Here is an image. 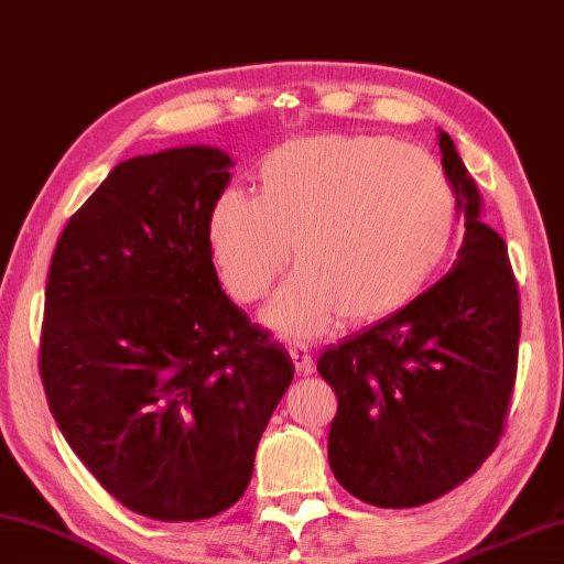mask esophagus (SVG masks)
I'll return each instance as SVG.
<instances>
[{
  "instance_id": "34e87169",
  "label": "esophagus",
  "mask_w": 564,
  "mask_h": 564,
  "mask_svg": "<svg viewBox=\"0 0 564 564\" xmlns=\"http://www.w3.org/2000/svg\"><path fill=\"white\" fill-rule=\"evenodd\" d=\"M291 359H293V364H295V371L301 373V377H311V373L315 371L313 357L307 355L305 347H291Z\"/></svg>"
}]
</instances>
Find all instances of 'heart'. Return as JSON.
I'll use <instances>...</instances> for the list:
<instances>
[{
    "instance_id": "b5f03b06",
    "label": "heart",
    "mask_w": 564,
    "mask_h": 564,
    "mask_svg": "<svg viewBox=\"0 0 564 564\" xmlns=\"http://www.w3.org/2000/svg\"><path fill=\"white\" fill-rule=\"evenodd\" d=\"M455 227L443 171L386 137L285 143L259 169L257 197L227 187L207 215L219 279L241 305L271 291L293 245L301 271L263 313L289 339L403 311L443 269Z\"/></svg>"
}]
</instances>
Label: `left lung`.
Wrapping results in <instances>:
<instances>
[{"label": "left lung", "instance_id": "8db88e82", "mask_svg": "<svg viewBox=\"0 0 564 564\" xmlns=\"http://www.w3.org/2000/svg\"><path fill=\"white\" fill-rule=\"evenodd\" d=\"M440 151L467 229L455 269L317 359L337 395L329 467L379 509H413L467 481L499 445L516 383L521 301L506 241L481 223L445 131Z\"/></svg>", "mask_w": 564, "mask_h": 564}]
</instances>
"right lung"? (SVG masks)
Wrapping results in <instances>:
<instances>
[{
  "mask_svg": "<svg viewBox=\"0 0 564 564\" xmlns=\"http://www.w3.org/2000/svg\"><path fill=\"white\" fill-rule=\"evenodd\" d=\"M229 169L209 147L121 161L48 269L39 373L51 413L93 477L153 521L235 506L293 381L289 351L219 289L207 215Z\"/></svg>",
  "mask_w": 564,
  "mask_h": 564,
  "instance_id": "obj_1",
  "label": "right lung"
}]
</instances>
